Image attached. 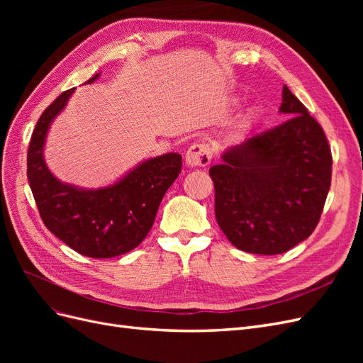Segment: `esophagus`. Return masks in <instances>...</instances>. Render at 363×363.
<instances>
[{"mask_svg":"<svg viewBox=\"0 0 363 363\" xmlns=\"http://www.w3.org/2000/svg\"><path fill=\"white\" fill-rule=\"evenodd\" d=\"M212 160V152L208 145L204 144H194L189 147L188 152H186L184 162L188 167L196 168V167H207Z\"/></svg>","mask_w":363,"mask_h":363,"instance_id":"34e87169","label":"esophagus"}]
</instances>
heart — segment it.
I'll return each instance as SVG.
<instances>
[{
	"label": "heart",
	"instance_id": "obj_1",
	"mask_svg": "<svg viewBox=\"0 0 363 363\" xmlns=\"http://www.w3.org/2000/svg\"><path fill=\"white\" fill-rule=\"evenodd\" d=\"M256 118H257V112H256V111H251V112L248 113V116L245 118V123H244V125H245V127L252 125V124H255Z\"/></svg>",
	"mask_w": 363,
	"mask_h": 363
}]
</instances>
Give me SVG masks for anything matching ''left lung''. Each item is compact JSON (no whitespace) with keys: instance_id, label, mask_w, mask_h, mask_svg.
I'll list each match as a JSON object with an SVG mask.
<instances>
[{"instance_id":"left-lung-1","label":"left lung","mask_w":363,"mask_h":363,"mask_svg":"<svg viewBox=\"0 0 363 363\" xmlns=\"http://www.w3.org/2000/svg\"><path fill=\"white\" fill-rule=\"evenodd\" d=\"M279 112L291 118L230 147L208 169L218 225L252 255H281L309 238L330 189L327 138L286 84Z\"/></svg>"}]
</instances>
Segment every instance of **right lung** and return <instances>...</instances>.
Returning a JSON list of instances; mask_svg holds the SVG:
<instances>
[{
    "instance_id": "right-lung-1",
    "label": "right lung",
    "mask_w": 363,
    "mask_h": 363,
    "mask_svg": "<svg viewBox=\"0 0 363 363\" xmlns=\"http://www.w3.org/2000/svg\"><path fill=\"white\" fill-rule=\"evenodd\" d=\"M100 72L84 84L94 83ZM75 87L60 94L33 131L27 177L43 224L83 256L108 259L136 248L155 223L160 201L182 171L179 152L145 159L115 183L96 189L60 182L47 167L43 148L52 121L67 107Z\"/></svg>"
}]
</instances>
